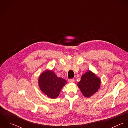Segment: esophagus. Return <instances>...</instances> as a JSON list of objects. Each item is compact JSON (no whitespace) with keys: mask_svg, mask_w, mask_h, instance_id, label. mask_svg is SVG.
<instances>
[{"mask_svg":"<svg viewBox=\"0 0 128 128\" xmlns=\"http://www.w3.org/2000/svg\"><path fill=\"white\" fill-rule=\"evenodd\" d=\"M68 81L69 82H71V83H73L74 82V80L73 79H68Z\"/></svg>","mask_w":128,"mask_h":128,"instance_id":"esophagus-1","label":"esophagus"}]
</instances>
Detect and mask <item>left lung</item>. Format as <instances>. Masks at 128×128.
Wrapping results in <instances>:
<instances>
[{
	"instance_id": "left-lung-1",
	"label": "left lung",
	"mask_w": 128,
	"mask_h": 128,
	"mask_svg": "<svg viewBox=\"0 0 128 128\" xmlns=\"http://www.w3.org/2000/svg\"><path fill=\"white\" fill-rule=\"evenodd\" d=\"M100 83V78L91 70H89L82 75L81 80L77 85L85 97L90 98L98 91Z\"/></svg>"
}]
</instances>
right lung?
I'll list each match as a JSON object with an SVG mask.
<instances>
[{
	"instance_id": "add662e5",
	"label": "right lung",
	"mask_w": 128,
	"mask_h": 128,
	"mask_svg": "<svg viewBox=\"0 0 128 128\" xmlns=\"http://www.w3.org/2000/svg\"><path fill=\"white\" fill-rule=\"evenodd\" d=\"M38 82L40 90L51 98H57L62 88L67 84L65 79L58 77L54 72L49 70L41 73Z\"/></svg>"
}]
</instances>
